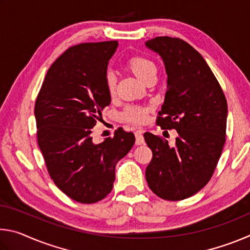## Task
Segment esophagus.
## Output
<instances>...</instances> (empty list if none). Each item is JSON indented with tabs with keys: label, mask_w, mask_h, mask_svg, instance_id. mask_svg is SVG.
Instances as JSON below:
<instances>
[{
	"label": "esophagus",
	"mask_w": 250,
	"mask_h": 250,
	"mask_svg": "<svg viewBox=\"0 0 250 250\" xmlns=\"http://www.w3.org/2000/svg\"><path fill=\"white\" fill-rule=\"evenodd\" d=\"M135 145L137 146H141L145 143V139H143L142 135V130H137L135 131Z\"/></svg>",
	"instance_id": "esophagus-1"
}]
</instances>
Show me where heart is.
<instances>
[{
	"instance_id": "b5f03b06",
	"label": "heart",
	"mask_w": 250,
	"mask_h": 250,
	"mask_svg": "<svg viewBox=\"0 0 250 250\" xmlns=\"http://www.w3.org/2000/svg\"><path fill=\"white\" fill-rule=\"evenodd\" d=\"M125 67L143 83H146L151 77L156 75V67L154 62L143 56H133L129 58L125 62ZM107 89L111 97L116 95V79L112 76L107 77ZM147 111H149V109L146 107L129 105L122 112V118L125 121L132 122V124H143L146 120Z\"/></svg>"
}]
</instances>
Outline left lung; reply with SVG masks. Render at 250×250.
I'll return each mask as SVG.
<instances>
[{"label": "left lung", "mask_w": 250, "mask_h": 250, "mask_svg": "<svg viewBox=\"0 0 250 250\" xmlns=\"http://www.w3.org/2000/svg\"><path fill=\"white\" fill-rule=\"evenodd\" d=\"M146 46L162 58L167 75L156 124L177 131L173 146L158 135H143L153 153L146 182L163 200H185L208 183L221 158L227 101L205 59L186 42L164 36L146 41Z\"/></svg>", "instance_id": "8db88e82"}]
</instances>
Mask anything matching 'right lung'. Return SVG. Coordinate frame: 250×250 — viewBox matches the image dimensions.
<instances>
[{
  "label": "right lung",
  "instance_id": "obj_1",
  "mask_svg": "<svg viewBox=\"0 0 250 250\" xmlns=\"http://www.w3.org/2000/svg\"><path fill=\"white\" fill-rule=\"evenodd\" d=\"M117 41L70 47L48 69L35 103L37 141L54 183L76 202L91 204L111 192L116 166L135 138L120 128L96 145L91 132L111 103L107 68Z\"/></svg>",
  "mask_w": 250,
  "mask_h": 250
}]
</instances>
